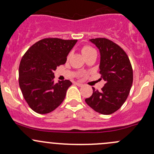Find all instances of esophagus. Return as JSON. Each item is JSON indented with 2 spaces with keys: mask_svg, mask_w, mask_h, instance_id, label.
Here are the masks:
<instances>
[{
  "mask_svg": "<svg viewBox=\"0 0 154 154\" xmlns=\"http://www.w3.org/2000/svg\"><path fill=\"white\" fill-rule=\"evenodd\" d=\"M75 84L78 86H83V84H82V83H75Z\"/></svg>",
  "mask_w": 154,
  "mask_h": 154,
  "instance_id": "esophagus-1",
  "label": "esophagus"
}]
</instances>
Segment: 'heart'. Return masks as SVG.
<instances>
[{"instance_id": "b5f03b06", "label": "heart", "mask_w": 154, "mask_h": 154, "mask_svg": "<svg viewBox=\"0 0 154 154\" xmlns=\"http://www.w3.org/2000/svg\"><path fill=\"white\" fill-rule=\"evenodd\" d=\"M94 51H96L95 49L89 45H84L83 48H82V53H83L84 57H86V56L88 55V54H91V53L94 52Z\"/></svg>"}]
</instances>
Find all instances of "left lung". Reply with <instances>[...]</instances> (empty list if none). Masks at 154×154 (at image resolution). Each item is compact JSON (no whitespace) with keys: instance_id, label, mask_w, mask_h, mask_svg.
Here are the masks:
<instances>
[{"instance_id":"obj_1","label":"left lung","mask_w":154,"mask_h":154,"mask_svg":"<svg viewBox=\"0 0 154 154\" xmlns=\"http://www.w3.org/2000/svg\"><path fill=\"white\" fill-rule=\"evenodd\" d=\"M90 41L100 51V80H104L105 85L100 91L92 87V94L85 101L97 112L112 114L128 97L133 84V68L127 54L119 45L106 38Z\"/></svg>"}]
</instances>
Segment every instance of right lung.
<instances>
[{
  "label": "right lung",
  "mask_w": 154,
  "mask_h": 154,
  "mask_svg": "<svg viewBox=\"0 0 154 154\" xmlns=\"http://www.w3.org/2000/svg\"><path fill=\"white\" fill-rule=\"evenodd\" d=\"M77 39L45 38L32 45L19 65L20 88L29 106L38 114L54 111L64 100L68 87L65 80L54 83V71L64 65Z\"/></svg>",
  "instance_id": "right-lung-1"
}]
</instances>
